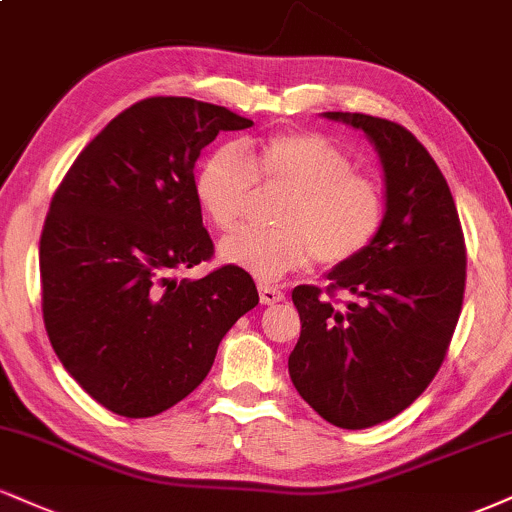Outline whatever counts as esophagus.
Returning <instances> with one entry per match:
<instances>
[{
  "instance_id": "1",
  "label": "esophagus",
  "mask_w": 512,
  "mask_h": 512,
  "mask_svg": "<svg viewBox=\"0 0 512 512\" xmlns=\"http://www.w3.org/2000/svg\"><path fill=\"white\" fill-rule=\"evenodd\" d=\"M260 303L262 305H279V303H283V293L274 286H260Z\"/></svg>"
}]
</instances>
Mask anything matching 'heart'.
<instances>
[{"instance_id": "heart-1", "label": "heart", "mask_w": 512, "mask_h": 512, "mask_svg": "<svg viewBox=\"0 0 512 512\" xmlns=\"http://www.w3.org/2000/svg\"><path fill=\"white\" fill-rule=\"evenodd\" d=\"M255 183L286 197L276 231H238L219 243L221 262L260 281L298 272L312 257L338 267L360 257L384 224L374 178L355 174L346 152L312 133L272 135L257 147H221L200 166L195 193L212 224L231 231L245 217Z\"/></svg>"}]
</instances>
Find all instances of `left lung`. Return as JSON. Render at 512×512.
I'll use <instances>...</instances> for the list:
<instances>
[{
  "instance_id": "1",
  "label": "left lung",
  "mask_w": 512,
  "mask_h": 512,
  "mask_svg": "<svg viewBox=\"0 0 512 512\" xmlns=\"http://www.w3.org/2000/svg\"><path fill=\"white\" fill-rule=\"evenodd\" d=\"M367 135L384 169L386 212L360 257L326 274V293L295 286L300 338L288 357L293 386L341 429H367L403 412L439 372L465 293V240L451 188L424 145L398 123L324 112Z\"/></svg>"
}]
</instances>
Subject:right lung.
Masks as SVG:
<instances>
[{
	"instance_id": "obj_1",
	"label": "right lung",
	"mask_w": 512,
	"mask_h": 512,
	"mask_svg": "<svg viewBox=\"0 0 512 512\" xmlns=\"http://www.w3.org/2000/svg\"><path fill=\"white\" fill-rule=\"evenodd\" d=\"M252 121L190 97H147L102 128L52 197L40 238L42 317L66 372L121 417L193 393L226 331L260 303L245 269L178 272L214 255L195 162Z\"/></svg>"
}]
</instances>
